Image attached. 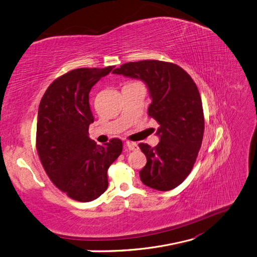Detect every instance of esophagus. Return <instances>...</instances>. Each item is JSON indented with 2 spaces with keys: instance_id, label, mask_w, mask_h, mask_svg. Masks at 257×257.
<instances>
[{
  "instance_id": "1",
  "label": "esophagus",
  "mask_w": 257,
  "mask_h": 257,
  "mask_svg": "<svg viewBox=\"0 0 257 257\" xmlns=\"http://www.w3.org/2000/svg\"><path fill=\"white\" fill-rule=\"evenodd\" d=\"M124 146H126L130 151L138 150V146H137V143H135V142H126V143H124Z\"/></svg>"
}]
</instances>
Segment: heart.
Listing matches in <instances>:
<instances>
[{"instance_id":"heart-1","label":"heart","mask_w":257,"mask_h":257,"mask_svg":"<svg viewBox=\"0 0 257 257\" xmlns=\"http://www.w3.org/2000/svg\"><path fill=\"white\" fill-rule=\"evenodd\" d=\"M131 83H138V82H131Z\"/></svg>"}]
</instances>
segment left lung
Here are the masks:
<instances>
[{
    "label": "left lung",
    "mask_w": 257,
    "mask_h": 257,
    "mask_svg": "<svg viewBox=\"0 0 257 257\" xmlns=\"http://www.w3.org/2000/svg\"><path fill=\"white\" fill-rule=\"evenodd\" d=\"M113 72L147 84L152 98L148 113L160 124L155 148L139 144L147 156L141 181L159 191L175 189L191 173L203 140L204 115L195 82L178 65L161 61L130 62Z\"/></svg>",
    "instance_id": "1"
}]
</instances>
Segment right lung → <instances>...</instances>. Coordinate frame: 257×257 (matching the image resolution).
I'll use <instances>...</instances> for the list:
<instances>
[{
    "instance_id": "1",
    "label": "right lung",
    "mask_w": 257,
    "mask_h": 257,
    "mask_svg": "<svg viewBox=\"0 0 257 257\" xmlns=\"http://www.w3.org/2000/svg\"><path fill=\"white\" fill-rule=\"evenodd\" d=\"M114 67L70 70L50 84L39 105V157L51 181L75 201L90 202L103 194L107 169L121 154V140L97 146L88 133L94 121L90 90Z\"/></svg>"
}]
</instances>
